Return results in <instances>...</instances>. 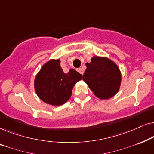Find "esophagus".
Listing matches in <instances>:
<instances>
[{"label": "esophagus", "mask_w": 154, "mask_h": 154, "mask_svg": "<svg viewBox=\"0 0 154 154\" xmlns=\"http://www.w3.org/2000/svg\"><path fill=\"white\" fill-rule=\"evenodd\" d=\"M77 71H78V72H79L80 73H81V74H82V75L83 74V69L79 68V69H77Z\"/></svg>", "instance_id": "obj_1"}]
</instances>
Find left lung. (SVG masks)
<instances>
[{"instance_id": "1", "label": "left lung", "mask_w": 154, "mask_h": 154, "mask_svg": "<svg viewBox=\"0 0 154 154\" xmlns=\"http://www.w3.org/2000/svg\"><path fill=\"white\" fill-rule=\"evenodd\" d=\"M83 80L96 97L107 100L119 92L121 73L116 64L106 57H93L85 64Z\"/></svg>"}]
</instances>
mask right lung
Wrapping results in <instances>:
<instances>
[{
    "mask_svg": "<svg viewBox=\"0 0 154 154\" xmlns=\"http://www.w3.org/2000/svg\"><path fill=\"white\" fill-rule=\"evenodd\" d=\"M82 79L83 75L74 69H71L64 73L60 60H50L35 75V91L46 104L60 106L69 100L75 83Z\"/></svg>",
    "mask_w": 154,
    "mask_h": 154,
    "instance_id": "add662e5",
    "label": "right lung"
}]
</instances>
